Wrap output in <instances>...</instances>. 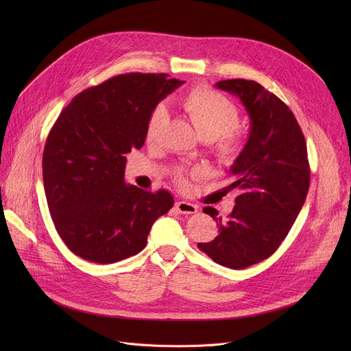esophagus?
Segmentation results:
<instances>
[{
    "label": "esophagus",
    "instance_id": "obj_1",
    "mask_svg": "<svg viewBox=\"0 0 351 351\" xmlns=\"http://www.w3.org/2000/svg\"><path fill=\"white\" fill-rule=\"evenodd\" d=\"M175 206L178 209V212L183 213V215H193L197 212V206L193 204H189V202H186V200L176 202Z\"/></svg>",
    "mask_w": 351,
    "mask_h": 351
}]
</instances>
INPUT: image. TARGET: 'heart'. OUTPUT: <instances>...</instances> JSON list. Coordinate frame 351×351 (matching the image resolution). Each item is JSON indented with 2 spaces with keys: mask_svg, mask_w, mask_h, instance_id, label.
I'll return each mask as SVG.
<instances>
[{
  "mask_svg": "<svg viewBox=\"0 0 351 351\" xmlns=\"http://www.w3.org/2000/svg\"><path fill=\"white\" fill-rule=\"evenodd\" d=\"M183 112L189 118L192 125L205 141L216 139V151L222 159L234 158L241 151L243 143V132L236 123L239 119V110L236 104L209 86H199L192 89L180 101ZM166 121V109L158 105L147 119L145 138L147 142H154ZM200 172L193 171L192 175L197 176ZM176 182L185 186L188 180L185 175H178Z\"/></svg>",
  "mask_w": 351,
  "mask_h": 351,
  "instance_id": "1",
  "label": "heart"
}]
</instances>
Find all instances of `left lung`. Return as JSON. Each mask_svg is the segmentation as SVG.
Segmentation results:
<instances>
[{"label":"left lung","mask_w":351,"mask_h":351,"mask_svg":"<svg viewBox=\"0 0 351 351\" xmlns=\"http://www.w3.org/2000/svg\"><path fill=\"white\" fill-rule=\"evenodd\" d=\"M219 89L241 98L250 118V135L230 168L236 197L223 220L206 206L219 228L208 243H197L210 259L230 269H245L271 256L302 210L310 185L307 146L290 108L261 84L228 80Z\"/></svg>","instance_id":"left-lung-1"}]
</instances>
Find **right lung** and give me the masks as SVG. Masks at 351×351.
I'll list each match as a JSON object with an SVG mask.
<instances>
[{
    "label": "right lung",
    "instance_id": "obj_1",
    "mask_svg": "<svg viewBox=\"0 0 351 351\" xmlns=\"http://www.w3.org/2000/svg\"><path fill=\"white\" fill-rule=\"evenodd\" d=\"M168 77L129 72L86 88L51 128L43 155L48 209L64 243L85 261L108 265L138 254L173 206L168 191L123 180L125 155L143 146L152 110L183 84Z\"/></svg>",
    "mask_w": 351,
    "mask_h": 351
}]
</instances>
